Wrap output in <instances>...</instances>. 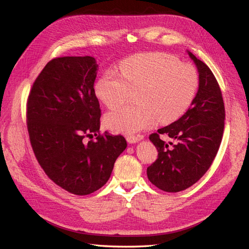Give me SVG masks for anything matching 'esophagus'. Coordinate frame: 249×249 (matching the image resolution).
Listing matches in <instances>:
<instances>
[{
	"mask_svg": "<svg viewBox=\"0 0 249 249\" xmlns=\"http://www.w3.org/2000/svg\"><path fill=\"white\" fill-rule=\"evenodd\" d=\"M141 140L140 137L138 136H126V141L129 143H136Z\"/></svg>",
	"mask_w": 249,
	"mask_h": 249,
	"instance_id": "esophagus-1",
	"label": "esophagus"
}]
</instances>
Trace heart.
I'll list each match as a JSON object with an SVG mask.
<instances>
[{
	"instance_id": "obj_1",
	"label": "heart",
	"mask_w": 249,
	"mask_h": 249,
	"mask_svg": "<svg viewBox=\"0 0 249 249\" xmlns=\"http://www.w3.org/2000/svg\"><path fill=\"white\" fill-rule=\"evenodd\" d=\"M122 74L105 72L95 84V94L109 108L124 104L137 91L138 105L109 112L105 123L116 133L135 134L156 123L167 124L191 106L199 86V76L191 64L166 53H146L120 64Z\"/></svg>"
}]
</instances>
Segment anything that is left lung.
I'll use <instances>...</instances> for the list:
<instances>
[{"mask_svg":"<svg viewBox=\"0 0 249 249\" xmlns=\"http://www.w3.org/2000/svg\"><path fill=\"white\" fill-rule=\"evenodd\" d=\"M187 52L198 71L197 93L182 117L149 136L158 159L147 167V178L166 192L185 190L205 175L219 149L224 129V104L218 82L207 64ZM164 133L173 143L160 138Z\"/></svg>","mask_w":249,"mask_h":249,"instance_id":"1","label":"left lung"}]
</instances>
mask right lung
Listing matches in <instances>:
<instances>
[{"label":"right lung","instance_id":"1","mask_svg":"<svg viewBox=\"0 0 249 249\" xmlns=\"http://www.w3.org/2000/svg\"><path fill=\"white\" fill-rule=\"evenodd\" d=\"M95 59L51 60L35 80L27 103L33 152L47 176L76 195H87L108 182L126 147L122 135L100 134L101 109L94 92ZM96 140L86 142V137Z\"/></svg>","mask_w":249,"mask_h":249}]
</instances>
